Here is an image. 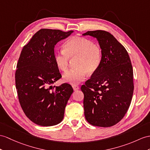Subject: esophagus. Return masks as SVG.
<instances>
[{"mask_svg": "<svg viewBox=\"0 0 150 150\" xmlns=\"http://www.w3.org/2000/svg\"><path fill=\"white\" fill-rule=\"evenodd\" d=\"M72 88H73V90H74V91H76L79 89V87L78 86V85H72Z\"/></svg>", "mask_w": 150, "mask_h": 150, "instance_id": "1", "label": "esophagus"}]
</instances>
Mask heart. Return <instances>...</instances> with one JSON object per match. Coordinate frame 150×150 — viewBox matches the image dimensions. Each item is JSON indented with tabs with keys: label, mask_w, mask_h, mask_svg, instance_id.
Masks as SVG:
<instances>
[{
	"label": "heart",
	"mask_w": 150,
	"mask_h": 150,
	"mask_svg": "<svg viewBox=\"0 0 150 150\" xmlns=\"http://www.w3.org/2000/svg\"><path fill=\"white\" fill-rule=\"evenodd\" d=\"M64 51L54 53V61L57 67L66 71L69 58L76 57V68L65 72L63 81L71 85H76L86 78L88 72H96L100 66L103 53L100 47L91 40L74 36L68 39L63 45Z\"/></svg>",
	"instance_id": "heart-1"
}]
</instances>
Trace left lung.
I'll use <instances>...</instances> for the list:
<instances>
[{
  "label": "left lung",
  "instance_id": "obj_1",
  "mask_svg": "<svg viewBox=\"0 0 150 150\" xmlns=\"http://www.w3.org/2000/svg\"><path fill=\"white\" fill-rule=\"evenodd\" d=\"M83 35L96 38L103 53L100 66L81 88L85 118L93 126L111 127L123 118L132 100L133 69L130 57L109 32L88 31Z\"/></svg>",
  "mask_w": 150,
  "mask_h": 150
}]
</instances>
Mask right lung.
<instances>
[{
	"mask_svg": "<svg viewBox=\"0 0 150 150\" xmlns=\"http://www.w3.org/2000/svg\"><path fill=\"white\" fill-rule=\"evenodd\" d=\"M73 32L41 29L21 51L15 73L16 88L25 115L37 125H56L64 118L73 89L67 83L53 89V84L62 77L54 61V49Z\"/></svg>",
	"mask_w": 150,
	"mask_h": 150,
	"instance_id": "obj_1",
	"label": "right lung"
}]
</instances>
